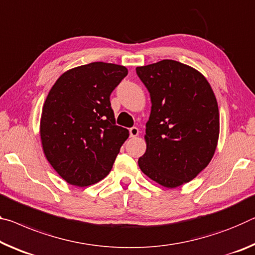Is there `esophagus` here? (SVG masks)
<instances>
[{
	"mask_svg": "<svg viewBox=\"0 0 255 255\" xmlns=\"http://www.w3.org/2000/svg\"><path fill=\"white\" fill-rule=\"evenodd\" d=\"M129 134H130V137H137L139 135V130L137 127H132L129 129Z\"/></svg>",
	"mask_w": 255,
	"mask_h": 255,
	"instance_id": "obj_1",
	"label": "esophagus"
}]
</instances>
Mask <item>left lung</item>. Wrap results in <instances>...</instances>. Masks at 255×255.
Here are the masks:
<instances>
[{"label":"left lung","mask_w":255,"mask_h":255,"mask_svg":"<svg viewBox=\"0 0 255 255\" xmlns=\"http://www.w3.org/2000/svg\"><path fill=\"white\" fill-rule=\"evenodd\" d=\"M151 96L138 165L148 178L176 188L208 167L219 139V109L215 93L199 70L175 60L137 67Z\"/></svg>","instance_id":"1"}]
</instances>
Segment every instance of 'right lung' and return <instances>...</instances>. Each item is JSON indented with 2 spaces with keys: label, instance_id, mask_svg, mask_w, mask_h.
I'll return each mask as SVG.
<instances>
[{
  "label": "right lung",
  "instance_id": "add662e5",
  "mask_svg": "<svg viewBox=\"0 0 255 255\" xmlns=\"http://www.w3.org/2000/svg\"><path fill=\"white\" fill-rule=\"evenodd\" d=\"M126 67L92 62L67 70L48 92L40 116L44 155L68 184L85 187L109 175L126 128L117 126L110 95Z\"/></svg>",
  "mask_w": 255,
  "mask_h": 255
}]
</instances>
